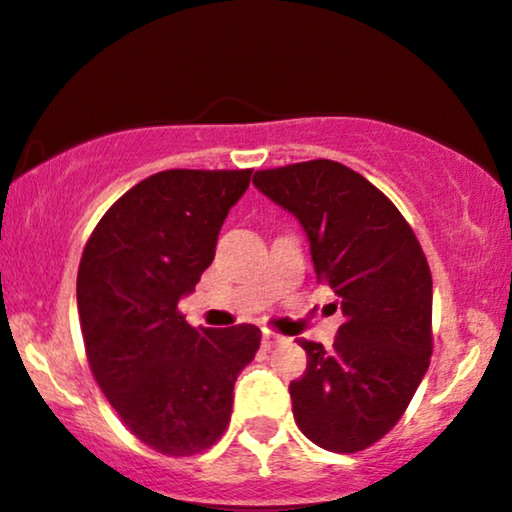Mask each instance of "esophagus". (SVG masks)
Returning <instances> with one entry per match:
<instances>
[{"mask_svg":"<svg viewBox=\"0 0 512 512\" xmlns=\"http://www.w3.org/2000/svg\"><path fill=\"white\" fill-rule=\"evenodd\" d=\"M281 342H284V337H279V334H264V337H262V349L269 351V349H274V346L281 344Z\"/></svg>","mask_w":512,"mask_h":512,"instance_id":"1","label":"esophagus"}]
</instances>
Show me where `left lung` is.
Returning a JSON list of instances; mask_svg holds the SVG:
<instances>
[{
  "label": "left lung",
  "instance_id": "8db88e82",
  "mask_svg": "<svg viewBox=\"0 0 512 512\" xmlns=\"http://www.w3.org/2000/svg\"><path fill=\"white\" fill-rule=\"evenodd\" d=\"M252 182L301 221L317 284L330 286L344 313L330 351L296 339L308 354L289 385L296 424L325 450H366L402 419L431 363L424 250L395 204L337 161L257 170Z\"/></svg>",
  "mask_w": 512,
  "mask_h": 512
}]
</instances>
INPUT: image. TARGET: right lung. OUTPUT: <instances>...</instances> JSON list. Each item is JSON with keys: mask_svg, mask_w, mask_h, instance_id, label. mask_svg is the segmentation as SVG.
Returning <instances> with one entry per match:
<instances>
[{"mask_svg": "<svg viewBox=\"0 0 512 512\" xmlns=\"http://www.w3.org/2000/svg\"><path fill=\"white\" fill-rule=\"evenodd\" d=\"M252 170H161L127 190L88 238L76 276L93 378L142 443L168 457L223 436L233 385L255 358V325L195 330L178 301L214 260Z\"/></svg>", "mask_w": 512, "mask_h": 512, "instance_id": "obj_1", "label": "right lung"}]
</instances>
